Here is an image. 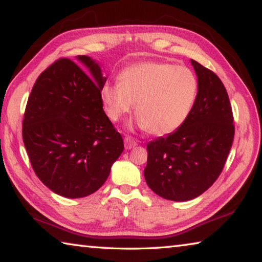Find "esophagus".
<instances>
[{
  "mask_svg": "<svg viewBox=\"0 0 262 262\" xmlns=\"http://www.w3.org/2000/svg\"><path fill=\"white\" fill-rule=\"evenodd\" d=\"M135 145H137V142L133 139L130 136H126L125 137V147L126 149H132L134 148Z\"/></svg>",
  "mask_w": 262,
  "mask_h": 262,
  "instance_id": "1",
  "label": "esophagus"
}]
</instances>
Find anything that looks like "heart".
Masks as SVG:
<instances>
[{
    "label": "heart",
    "mask_w": 262,
    "mask_h": 262,
    "mask_svg": "<svg viewBox=\"0 0 262 262\" xmlns=\"http://www.w3.org/2000/svg\"><path fill=\"white\" fill-rule=\"evenodd\" d=\"M199 94L192 70L168 62L134 63L119 74L118 84L100 90L104 111L112 121L120 120L135 103L136 123L154 135H166L184 125Z\"/></svg>",
    "instance_id": "1"
}]
</instances>
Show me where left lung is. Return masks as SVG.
I'll return each instance as SVG.
<instances>
[{
    "label": "left lung",
    "mask_w": 262,
    "mask_h": 262,
    "mask_svg": "<svg viewBox=\"0 0 262 262\" xmlns=\"http://www.w3.org/2000/svg\"><path fill=\"white\" fill-rule=\"evenodd\" d=\"M199 79L192 113L174 133L148 143L144 178L159 196L187 201L210 187L223 171L234 125L224 84L210 69L190 60Z\"/></svg>",
    "instance_id": "1"
}]
</instances>
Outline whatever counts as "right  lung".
Listing matches in <instances>:
<instances>
[{
  "instance_id": "obj_1",
  "label": "right lung",
  "mask_w": 262,
  "mask_h": 262,
  "mask_svg": "<svg viewBox=\"0 0 262 262\" xmlns=\"http://www.w3.org/2000/svg\"><path fill=\"white\" fill-rule=\"evenodd\" d=\"M77 59L90 76L73 60H56L34 83L21 130L35 174L69 199L98 190L123 150L100 99L106 77L91 57Z\"/></svg>"
}]
</instances>
